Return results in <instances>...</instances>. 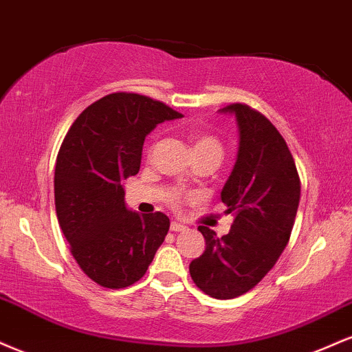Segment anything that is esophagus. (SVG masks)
<instances>
[{
    "label": "esophagus",
    "mask_w": 352,
    "mask_h": 352,
    "mask_svg": "<svg viewBox=\"0 0 352 352\" xmlns=\"http://www.w3.org/2000/svg\"><path fill=\"white\" fill-rule=\"evenodd\" d=\"M169 229H171L173 232H184L186 226L181 224V222H171V226H169Z\"/></svg>",
    "instance_id": "1"
}]
</instances>
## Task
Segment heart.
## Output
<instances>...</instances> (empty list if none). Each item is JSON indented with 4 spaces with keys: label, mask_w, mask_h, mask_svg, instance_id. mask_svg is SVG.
I'll return each mask as SVG.
<instances>
[{
    "label": "heart",
    "mask_w": 352,
    "mask_h": 352,
    "mask_svg": "<svg viewBox=\"0 0 352 352\" xmlns=\"http://www.w3.org/2000/svg\"><path fill=\"white\" fill-rule=\"evenodd\" d=\"M192 150H194V155H196V153H212V155L219 156V158L222 156V144L219 143V140H216L214 136H209V135L194 136ZM171 201H173V204H176V202L179 201V197L175 196Z\"/></svg>",
    "instance_id": "b5f03b06"
}]
</instances>
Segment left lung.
I'll return each mask as SVG.
<instances>
[{
	"instance_id": "left-lung-1",
	"label": "left lung",
	"mask_w": 352,
	"mask_h": 352,
	"mask_svg": "<svg viewBox=\"0 0 352 352\" xmlns=\"http://www.w3.org/2000/svg\"><path fill=\"white\" fill-rule=\"evenodd\" d=\"M219 111L234 115L239 126L237 160L221 192L226 212L235 219L222 237L197 227L206 250L192 260L189 274L206 295L230 300L252 290L287 247L300 204V177L270 120L243 103Z\"/></svg>"
}]
</instances>
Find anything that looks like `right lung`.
Instances as JSON below:
<instances>
[{"label":"right lung","instance_id":"obj_1","mask_svg":"<svg viewBox=\"0 0 352 352\" xmlns=\"http://www.w3.org/2000/svg\"><path fill=\"white\" fill-rule=\"evenodd\" d=\"M181 117L144 95L110 94L87 107L62 142L54 175L57 221L78 267L100 287L138 282L166 237V214L128 209L123 181L140 171L146 135Z\"/></svg>","mask_w":352,"mask_h":352}]
</instances>
